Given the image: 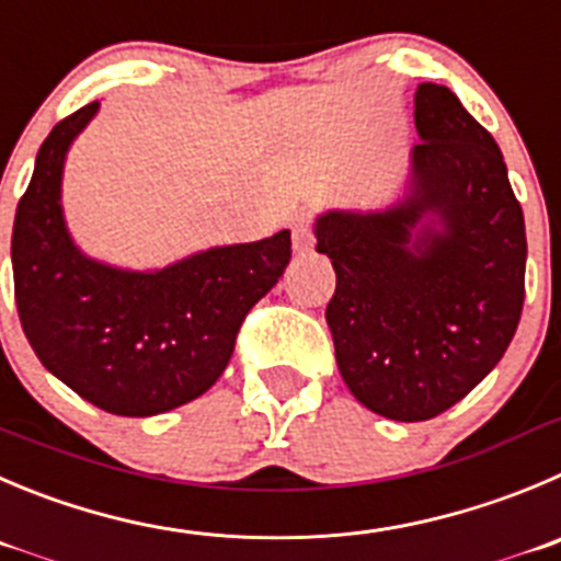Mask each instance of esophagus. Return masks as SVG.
<instances>
[{"mask_svg":"<svg viewBox=\"0 0 561 561\" xmlns=\"http://www.w3.org/2000/svg\"><path fill=\"white\" fill-rule=\"evenodd\" d=\"M311 244H313L311 226H308V222H297L295 226V250L297 253H306V250H311Z\"/></svg>","mask_w":561,"mask_h":561,"instance_id":"esophagus-1","label":"esophagus"}]
</instances>
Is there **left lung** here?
Masks as SVG:
<instances>
[{"label": "left lung", "instance_id": "obj_1", "mask_svg": "<svg viewBox=\"0 0 561 561\" xmlns=\"http://www.w3.org/2000/svg\"><path fill=\"white\" fill-rule=\"evenodd\" d=\"M404 195L317 217L328 328L352 397L393 421L449 410L495 369L524 311L526 226L493 135L446 84L415 90Z\"/></svg>", "mask_w": 561, "mask_h": 561}]
</instances>
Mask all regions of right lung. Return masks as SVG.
Returning a JSON list of instances; mask_svg holds the SVG:
<instances>
[{
	"label": "right lung",
	"instance_id": "right-lung-1",
	"mask_svg": "<svg viewBox=\"0 0 561 561\" xmlns=\"http://www.w3.org/2000/svg\"><path fill=\"white\" fill-rule=\"evenodd\" d=\"M99 101L62 117L35 159L13 222L21 328L41 364L115 415L168 413L226 371L250 308L291 259V233L201 250L164 270L131 272L73 244L60 204L62 164Z\"/></svg>",
	"mask_w": 561,
	"mask_h": 561
}]
</instances>
